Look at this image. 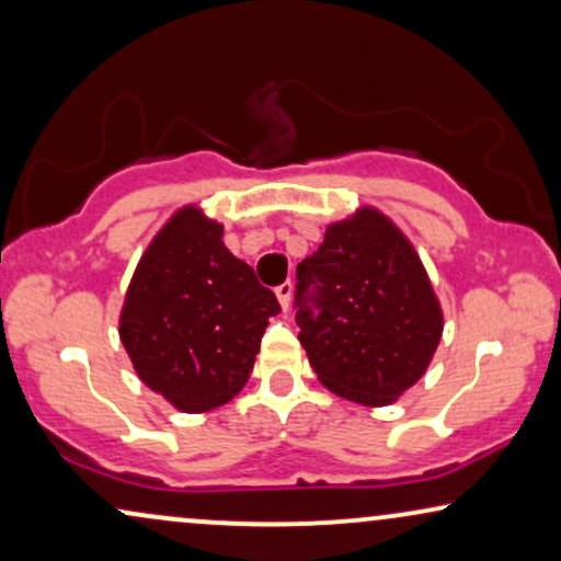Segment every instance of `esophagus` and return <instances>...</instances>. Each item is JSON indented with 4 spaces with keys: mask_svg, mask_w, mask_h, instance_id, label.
Returning a JSON list of instances; mask_svg holds the SVG:
<instances>
[{
    "mask_svg": "<svg viewBox=\"0 0 561 561\" xmlns=\"http://www.w3.org/2000/svg\"><path fill=\"white\" fill-rule=\"evenodd\" d=\"M276 300H279L282 308H289V302H293V282H285V285L276 287Z\"/></svg>",
    "mask_w": 561,
    "mask_h": 561,
    "instance_id": "esophagus-1",
    "label": "esophagus"
}]
</instances>
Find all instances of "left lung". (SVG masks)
Returning <instances> with one entry per match:
<instances>
[{
    "label": "left lung",
    "instance_id": "left-lung-1",
    "mask_svg": "<svg viewBox=\"0 0 561 561\" xmlns=\"http://www.w3.org/2000/svg\"><path fill=\"white\" fill-rule=\"evenodd\" d=\"M300 344L331 393L388 407L422 378L443 336V308L420 253L375 207L325 228L297 264Z\"/></svg>",
    "mask_w": 561,
    "mask_h": 561
}]
</instances>
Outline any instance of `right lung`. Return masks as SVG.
Returning <instances> with one entry per match:
<instances>
[{
    "mask_svg": "<svg viewBox=\"0 0 561 561\" xmlns=\"http://www.w3.org/2000/svg\"><path fill=\"white\" fill-rule=\"evenodd\" d=\"M279 310L272 289L225 248L222 225L188 204L141 253L118 336L150 391L204 414L243 391Z\"/></svg>",
    "mask_w": 561,
    "mask_h": 561,
    "instance_id": "add662e5",
    "label": "right lung"
}]
</instances>
